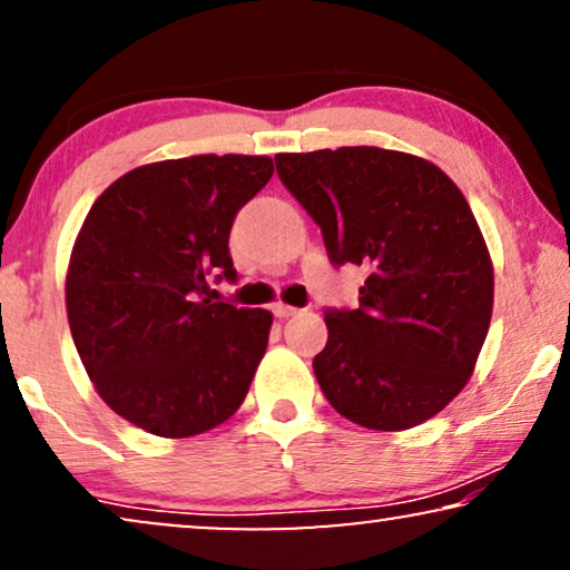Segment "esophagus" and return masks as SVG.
Here are the masks:
<instances>
[{
	"label": "esophagus",
	"mask_w": 570,
	"mask_h": 570,
	"mask_svg": "<svg viewBox=\"0 0 570 570\" xmlns=\"http://www.w3.org/2000/svg\"><path fill=\"white\" fill-rule=\"evenodd\" d=\"M272 314H275L277 318H287V316L298 314V308L287 306V303H275V306H272Z\"/></svg>",
	"instance_id": "esophagus-1"
}]
</instances>
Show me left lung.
<instances>
[{
    "mask_svg": "<svg viewBox=\"0 0 570 570\" xmlns=\"http://www.w3.org/2000/svg\"><path fill=\"white\" fill-rule=\"evenodd\" d=\"M279 181L322 228L334 264L368 269L361 306L326 311L314 357L334 410L407 431L470 381L493 316V262L459 186L384 147L275 155Z\"/></svg>",
    "mask_w": 570,
    "mask_h": 570,
    "instance_id": "obj_1",
    "label": "left lung"
}]
</instances>
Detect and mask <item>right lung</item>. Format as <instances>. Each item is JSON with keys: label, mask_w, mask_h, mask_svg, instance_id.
Here are the masks:
<instances>
[{"label": "right lung", "mask_w": 570, "mask_h": 570, "mask_svg": "<svg viewBox=\"0 0 570 570\" xmlns=\"http://www.w3.org/2000/svg\"><path fill=\"white\" fill-rule=\"evenodd\" d=\"M275 174L267 155L147 163L85 217L67 269V318L108 407L163 439L213 431L246 400L272 314L202 298L236 279L233 217Z\"/></svg>", "instance_id": "right-lung-1"}]
</instances>
